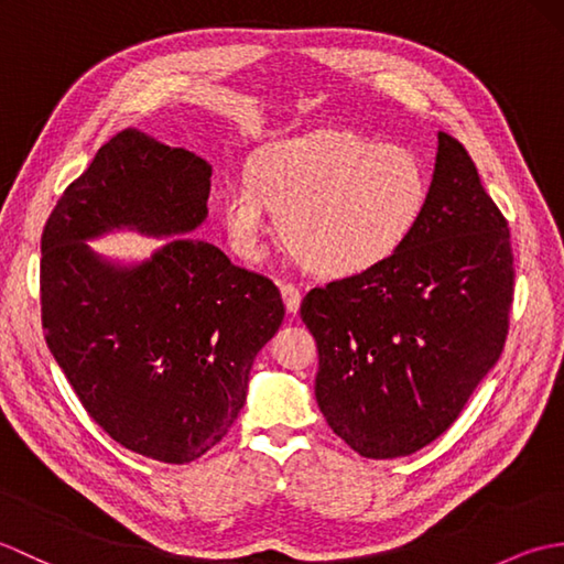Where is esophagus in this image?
I'll list each match as a JSON object with an SVG mask.
<instances>
[{"label":"esophagus","instance_id":"esophagus-1","mask_svg":"<svg viewBox=\"0 0 564 564\" xmlns=\"http://www.w3.org/2000/svg\"><path fill=\"white\" fill-rule=\"evenodd\" d=\"M281 295H283L285 310H289L291 315H295L297 310H301V303H303L301 289H297V285H293V283H283V285H281Z\"/></svg>","mask_w":564,"mask_h":564}]
</instances>
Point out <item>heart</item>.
<instances>
[{
	"label": "heart",
	"mask_w": 564,
	"mask_h": 564,
	"mask_svg": "<svg viewBox=\"0 0 564 564\" xmlns=\"http://www.w3.org/2000/svg\"><path fill=\"white\" fill-rule=\"evenodd\" d=\"M429 194L426 166L410 148L315 130L259 150L249 178L223 184L220 215L239 257H261L273 213L285 247L310 269L356 275L410 242Z\"/></svg>",
	"instance_id": "1"
}]
</instances>
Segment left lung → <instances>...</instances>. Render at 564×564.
<instances>
[{
    "label": "left lung",
    "instance_id": "obj_1",
    "mask_svg": "<svg viewBox=\"0 0 564 564\" xmlns=\"http://www.w3.org/2000/svg\"><path fill=\"white\" fill-rule=\"evenodd\" d=\"M511 301L505 215L470 154L438 133L429 206L410 242L301 305L319 351L315 398L334 434L373 460L438 438L499 361Z\"/></svg>",
    "mask_w": 564,
    "mask_h": 564
}]
</instances>
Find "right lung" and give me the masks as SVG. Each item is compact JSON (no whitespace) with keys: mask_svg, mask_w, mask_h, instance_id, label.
Segmentation results:
<instances>
[{"mask_svg":"<svg viewBox=\"0 0 564 564\" xmlns=\"http://www.w3.org/2000/svg\"><path fill=\"white\" fill-rule=\"evenodd\" d=\"M213 166L128 128L72 182L41 237L47 349L106 434L145 458L191 463L247 400L285 307L267 275L188 237L208 218ZM113 231L164 238L145 260L99 256Z\"/></svg>","mask_w":564,"mask_h":564,"instance_id":"1","label":"right lung"}]
</instances>
